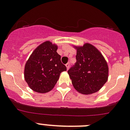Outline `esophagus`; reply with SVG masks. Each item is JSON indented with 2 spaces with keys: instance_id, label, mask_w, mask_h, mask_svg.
Returning <instances> with one entry per match:
<instances>
[{
  "instance_id": "34e87169",
  "label": "esophagus",
  "mask_w": 130,
  "mask_h": 130,
  "mask_svg": "<svg viewBox=\"0 0 130 130\" xmlns=\"http://www.w3.org/2000/svg\"><path fill=\"white\" fill-rule=\"evenodd\" d=\"M65 66H66V67H67V69H69V67H70V63L69 62V63H67L66 65H65Z\"/></svg>"
}]
</instances>
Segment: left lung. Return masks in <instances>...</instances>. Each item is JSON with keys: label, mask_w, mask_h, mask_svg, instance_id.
Segmentation results:
<instances>
[{"label": "left lung", "mask_w": 130, "mask_h": 130, "mask_svg": "<svg viewBox=\"0 0 130 130\" xmlns=\"http://www.w3.org/2000/svg\"><path fill=\"white\" fill-rule=\"evenodd\" d=\"M73 47L77 50V62L68 71L73 87L84 94L98 92L108 80L107 62L101 52L90 43Z\"/></svg>", "instance_id": "8db88e82"}]
</instances>
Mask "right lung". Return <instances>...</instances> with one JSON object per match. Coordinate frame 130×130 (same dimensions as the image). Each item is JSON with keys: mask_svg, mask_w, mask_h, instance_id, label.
<instances>
[{"mask_svg": "<svg viewBox=\"0 0 130 130\" xmlns=\"http://www.w3.org/2000/svg\"><path fill=\"white\" fill-rule=\"evenodd\" d=\"M57 45L46 41L34 50L25 64L24 78L30 89L46 93L54 88L61 73L67 68L61 61Z\"/></svg>", "mask_w": 130, "mask_h": 130, "instance_id": "1", "label": "right lung"}]
</instances>
